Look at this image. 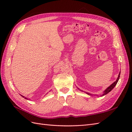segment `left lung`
I'll list each match as a JSON object with an SVG mask.
<instances>
[{"mask_svg":"<svg viewBox=\"0 0 132 132\" xmlns=\"http://www.w3.org/2000/svg\"><path fill=\"white\" fill-rule=\"evenodd\" d=\"M120 74H121V71H120V72H119V74H118V78H117V80H116L114 82H113L112 84L110 85V86H109V87H107V88L103 92V94H102V95H101V96H104V95H106V94H107L108 93H110V92L112 90L114 87H115V86L116 85V84H117V82L118 81V80H119V77H120ZM78 89L79 90H80V91H82L81 90H80V89H79V88H78ZM85 93L87 94V95H91L92 94H90V93H86V92H85Z\"/></svg>","mask_w":132,"mask_h":132,"instance_id":"left-lung-1","label":"left lung"}]
</instances>
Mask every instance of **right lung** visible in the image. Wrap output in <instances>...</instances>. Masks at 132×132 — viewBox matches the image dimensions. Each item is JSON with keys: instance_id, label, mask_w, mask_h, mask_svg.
I'll list each match as a JSON object with an SVG mask.
<instances>
[{"instance_id": "1", "label": "right lung", "mask_w": 132, "mask_h": 132, "mask_svg": "<svg viewBox=\"0 0 132 132\" xmlns=\"http://www.w3.org/2000/svg\"><path fill=\"white\" fill-rule=\"evenodd\" d=\"M21 96L22 97H23V98H25V99H26V100H28V98H27V97H24V96H22V95H21ZM29 100H30V99H29Z\"/></svg>"}]
</instances>
